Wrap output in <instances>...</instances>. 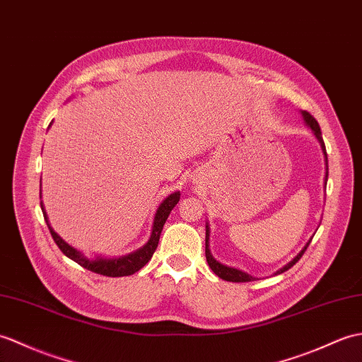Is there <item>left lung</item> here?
Masks as SVG:
<instances>
[{"mask_svg":"<svg viewBox=\"0 0 362 362\" xmlns=\"http://www.w3.org/2000/svg\"><path fill=\"white\" fill-rule=\"evenodd\" d=\"M300 114H302V117H304V122L310 126V128H312V131H313V134L316 136L317 141L321 143L322 153H324V157H325V185H327V177H329V163H327V153H325V145H324V140H322L321 128H319V124H317L316 119H315V117H313L312 114H308L307 111H302ZM310 242H312V239H310V240L305 243V247L299 251V255H298L295 259L290 260V262H288L287 265H284V267L281 268V270L276 272L274 274H281V273H284V272L290 270V268H291L293 265H295V264L298 262V260L302 257V255L305 253V250H307ZM205 256H206V262H208L209 268H211V270H213L217 276H219L221 279H223V281H230V282H250V281H255V279H256V277H253V276L245 273V272H240V270H238V268L226 267V265H223V264H221V262H217V260L213 257V255L209 253V226H208V223H206V236H205Z\"/></svg>","mask_w":362,"mask_h":362,"instance_id":"left-lung-1","label":"left lung"}]
</instances>
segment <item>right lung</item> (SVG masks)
Masks as SVG:
<instances>
[{"label": "right lung", "instance_id": "obj_1", "mask_svg": "<svg viewBox=\"0 0 362 362\" xmlns=\"http://www.w3.org/2000/svg\"><path fill=\"white\" fill-rule=\"evenodd\" d=\"M179 200H180V192L175 191V192H173V194L168 196L160 205H158L156 216H154V222H153V231H151V238L145 243V245L139 248L137 251H134V253H131V255H126L122 257H111V259H106V257L88 259L83 256L80 251L71 247L69 243H66L60 236H58V234L52 230V226H50L47 222V216H46L43 205H41V209H43V216H45V221L49 226L50 236H52V239L55 240L58 248L63 251V255H66L67 257L72 259L74 262H77L78 265L86 268V270H89V272H94V273L109 276V277H122V276L134 274L136 272H139L141 267H145L149 262L151 257H153V255H154L157 245H158V239H160V233L163 230V225L168 219V216H170V213L173 211V208L177 205Z\"/></svg>", "mask_w": 362, "mask_h": 362}]
</instances>
